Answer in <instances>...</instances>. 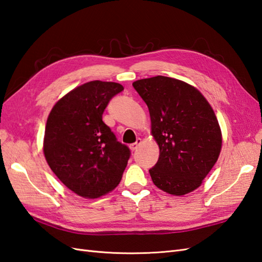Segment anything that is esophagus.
<instances>
[{
  "label": "esophagus",
  "instance_id": "1",
  "mask_svg": "<svg viewBox=\"0 0 262 262\" xmlns=\"http://www.w3.org/2000/svg\"><path fill=\"white\" fill-rule=\"evenodd\" d=\"M141 143H142V140H141V139H138V140H137V142L130 144V149H131V151H136V150L139 148V146L141 145Z\"/></svg>",
  "mask_w": 262,
  "mask_h": 262
}]
</instances>
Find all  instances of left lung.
<instances>
[{
	"label": "left lung",
	"instance_id": "8db88e82",
	"mask_svg": "<svg viewBox=\"0 0 262 262\" xmlns=\"http://www.w3.org/2000/svg\"><path fill=\"white\" fill-rule=\"evenodd\" d=\"M132 85L149 107L151 135L160 149L149 170L153 183L172 195L192 192L220 156L222 135L212 106L196 88L168 76Z\"/></svg>",
	"mask_w": 262,
	"mask_h": 262
}]
</instances>
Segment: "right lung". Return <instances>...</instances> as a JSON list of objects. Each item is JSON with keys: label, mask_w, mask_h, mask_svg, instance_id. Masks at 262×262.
<instances>
[{"label": "right lung", "mask_w": 262, "mask_h": 262, "mask_svg": "<svg viewBox=\"0 0 262 262\" xmlns=\"http://www.w3.org/2000/svg\"><path fill=\"white\" fill-rule=\"evenodd\" d=\"M122 90L116 82H86L57 101L48 117L43 153L49 167L86 199L117 188L130 158L129 148L102 121L109 101Z\"/></svg>", "instance_id": "1"}]
</instances>
